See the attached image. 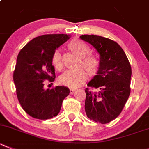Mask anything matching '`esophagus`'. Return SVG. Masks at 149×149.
<instances>
[{"label":"esophagus","mask_w":149,"mask_h":149,"mask_svg":"<svg viewBox=\"0 0 149 149\" xmlns=\"http://www.w3.org/2000/svg\"><path fill=\"white\" fill-rule=\"evenodd\" d=\"M76 91V89H73V88H71L70 90H69V93H70V94H73L74 92Z\"/></svg>","instance_id":"obj_1"}]
</instances>
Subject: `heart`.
<instances>
[{"instance_id":"heart-1","label":"heart","mask_w":149,"mask_h":149,"mask_svg":"<svg viewBox=\"0 0 149 149\" xmlns=\"http://www.w3.org/2000/svg\"><path fill=\"white\" fill-rule=\"evenodd\" d=\"M69 47L77 56L82 59V66L87 70L90 75L96 74L100 67V62L93 56H87L90 52L88 46L85 42L74 39L69 43ZM52 63L58 70H61L63 67L61 55L58 50H56L52 58ZM87 73L83 69L67 70L63 72L59 77V81L62 85L69 88H78L86 82Z\"/></svg>"}]
</instances>
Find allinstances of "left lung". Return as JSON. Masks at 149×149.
I'll return each mask as SVG.
<instances>
[{
    "label": "left lung",
    "instance_id": "obj_1",
    "mask_svg": "<svg viewBox=\"0 0 149 149\" xmlns=\"http://www.w3.org/2000/svg\"><path fill=\"white\" fill-rule=\"evenodd\" d=\"M100 55V67L86 89L85 110L91 120L107 124L117 118L130 97L132 69L125 52L118 43L97 35H82Z\"/></svg>",
    "mask_w": 149,
    "mask_h": 149
}]
</instances>
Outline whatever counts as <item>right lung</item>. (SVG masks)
<instances>
[{"label": "right lung", "mask_w": 149, "mask_h": 149, "mask_svg": "<svg viewBox=\"0 0 149 149\" xmlns=\"http://www.w3.org/2000/svg\"><path fill=\"white\" fill-rule=\"evenodd\" d=\"M70 35L47 34L30 41L19 52L14 72L17 96L23 110L40 120L57 116L63 100L69 94L66 86L45 89V80H55L52 58L56 49L66 42Z\"/></svg>", "instance_id": "obj_1"}]
</instances>
